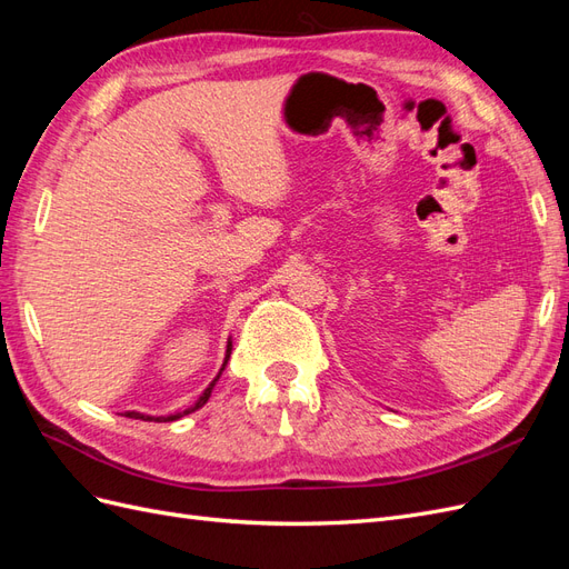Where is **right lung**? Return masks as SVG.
<instances>
[{
  "label": "right lung",
  "instance_id": "obj_1",
  "mask_svg": "<svg viewBox=\"0 0 569 569\" xmlns=\"http://www.w3.org/2000/svg\"><path fill=\"white\" fill-rule=\"evenodd\" d=\"M230 353H232V339H228V349H226V360H222V368H220V372L213 377V382L203 389V393L199 396V399L194 401V406H189V408H184L182 412H170V416H147V412H137V410H128L126 412V418H132V420H144V422H173V420H180L182 416H189V412H194V410H199L206 401L211 399V391H213V387H216V382L220 380V375H222V370H226V366H228V360H230Z\"/></svg>",
  "mask_w": 569,
  "mask_h": 569
}]
</instances>
